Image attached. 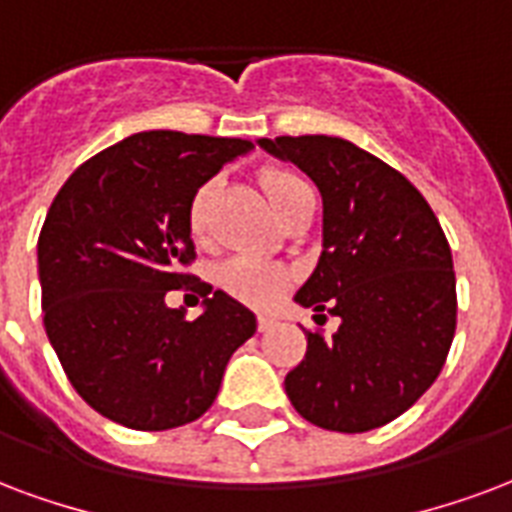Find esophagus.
I'll return each instance as SVG.
<instances>
[{"label": "esophagus", "instance_id": "obj_1", "mask_svg": "<svg viewBox=\"0 0 512 512\" xmlns=\"http://www.w3.org/2000/svg\"><path fill=\"white\" fill-rule=\"evenodd\" d=\"M274 325L276 320L271 314H257V328H260V331H268V328H274Z\"/></svg>", "mask_w": 512, "mask_h": 512}]
</instances>
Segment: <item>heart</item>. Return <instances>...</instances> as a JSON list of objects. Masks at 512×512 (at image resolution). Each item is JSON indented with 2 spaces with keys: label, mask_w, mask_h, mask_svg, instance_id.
<instances>
[{
  "label": "heart",
  "mask_w": 512,
  "mask_h": 512,
  "mask_svg": "<svg viewBox=\"0 0 512 512\" xmlns=\"http://www.w3.org/2000/svg\"><path fill=\"white\" fill-rule=\"evenodd\" d=\"M260 187H263V195H266L279 219L285 217L287 208L293 206L295 200L309 189L295 173L279 168L263 170L260 173ZM211 195H214V184H203L195 192L192 206H189V230H192L195 238L206 236V217ZM217 276L219 285L225 287L227 293H233L236 298L246 301V304L255 306H271L290 285V271L285 266H276V263H266V260L246 255L230 257L227 263L219 266Z\"/></svg>",
  "instance_id": "b5f03b06"
}]
</instances>
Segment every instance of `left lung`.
<instances>
[{"label":"left lung","instance_id":"left-lung-1","mask_svg":"<svg viewBox=\"0 0 512 512\" xmlns=\"http://www.w3.org/2000/svg\"><path fill=\"white\" fill-rule=\"evenodd\" d=\"M323 195V252L295 304L328 309L333 339L306 333L285 377L301 418L342 434L380 429L429 391L456 333V274L434 211L401 176L331 135L260 138Z\"/></svg>","mask_w":512,"mask_h":512}]
</instances>
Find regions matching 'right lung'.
Segmentation results:
<instances>
[{"instance_id":"1","label":"right lung","mask_w":512,"mask_h":512,"mask_svg":"<svg viewBox=\"0 0 512 512\" xmlns=\"http://www.w3.org/2000/svg\"><path fill=\"white\" fill-rule=\"evenodd\" d=\"M252 143L173 130L135 132L94 154L54 198L37 241L43 323L67 380L92 410L138 431L198 420L255 314L184 266L195 260L192 198ZM204 295L187 321L170 289Z\"/></svg>"}]
</instances>
